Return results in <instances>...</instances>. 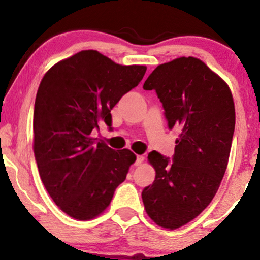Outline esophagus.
I'll use <instances>...</instances> for the list:
<instances>
[{
	"label": "esophagus",
	"instance_id": "esophagus-1",
	"mask_svg": "<svg viewBox=\"0 0 260 260\" xmlns=\"http://www.w3.org/2000/svg\"><path fill=\"white\" fill-rule=\"evenodd\" d=\"M143 162H144V157H143V156L138 155L137 157H136V162H135V166H141Z\"/></svg>",
	"mask_w": 260,
	"mask_h": 260
}]
</instances>
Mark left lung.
Instances as JSON below:
<instances>
[{"mask_svg":"<svg viewBox=\"0 0 260 260\" xmlns=\"http://www.w3.org/2000/svg\"><path fill=\"white\" fill-rule=\"evenodd\" d=\"M143 88L156 92L169 129H181L172 161L149 152L156 176L142 191L148 215L158 226L175 230L207 207L225 175L236 125L232 93L193 56L157 66Z\"/></svg>","mask_w":260,"mask_h":260,"instance_id":"left-lung-1","label":"left lung"}]
</instances>
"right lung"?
I'll use <instances>...</instances> for the list:
<instances>
[{
    "label": "right lung",
    "mask_w": 260,
    "mask_h": 260,
    "mask_svg": "<svg viewBox=\"0 0 260 260\" xmlns=\"http://www.w3.org/2000/svg\"><path fill=\"white\" fill-rule=\"evenodd\" d=\"M145 71L90 49L55 63L42 78L34 105L35 161L53 201L74 219L101 214L136 161L129 149L116 151L92 133L104 123L112 129V108Z\"/></svg>",
    "instance_id": "right-lung-1"
}]
</instances>
